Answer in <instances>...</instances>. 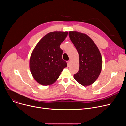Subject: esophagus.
Returning <instances> with one entry per match:
<instances>
[{
    "mask_svg": "<svg viewBox=\"0 0 126 126\" xmlns=\"http://www.w3.org/2000/svg\"><path fill=\"white\" fill-rule=\"evenodd\" d=\"M70 61H67V65H68V66H69V64H70Z\"/></svg>",
    "mask_w": 126,
    "mask_h": 126,
    "instance_id": "esophagus-1",
    "label": "esophagus"
}]
</instances>
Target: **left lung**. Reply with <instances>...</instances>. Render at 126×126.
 <instances>
[{"label": "left lung", "instance_id": "obj_1", "mask_svg": "<svg viewBox=\"0 0 126 126\" xmlns=\"http://www.w3.org/2000/svg\"><path fill=\"white\" fill-rule=\"evenodd\" d=\"M69 36L77 49L80 67L74 78L84 86L93 84L100 75L102 68L101 52L94 41L86 34L70 31Z\"/></svg>", "mask_w": 126, "mask_h": 126}]
</instances>
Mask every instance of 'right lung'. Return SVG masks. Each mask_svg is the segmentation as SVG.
Listing matches in <instances>:
<instances>
[{"label": "right lung", "instance_id": "add662e5", "mask_svg": "<svg viewBox=\"0 0 126 126\" xmlns=\"http://www.w3.org/2000/svg\"><path fill=\"white\" fill-rule=\"evenodd\" d=\"M68 35L67 32L55 31L44 36L33 50L30 68L35 80L40 84L49 85L57 81L67 63L62 59L60 47Z\"/></svg>", "mask_w": 126, "mask_h": 126}]
</instances>
